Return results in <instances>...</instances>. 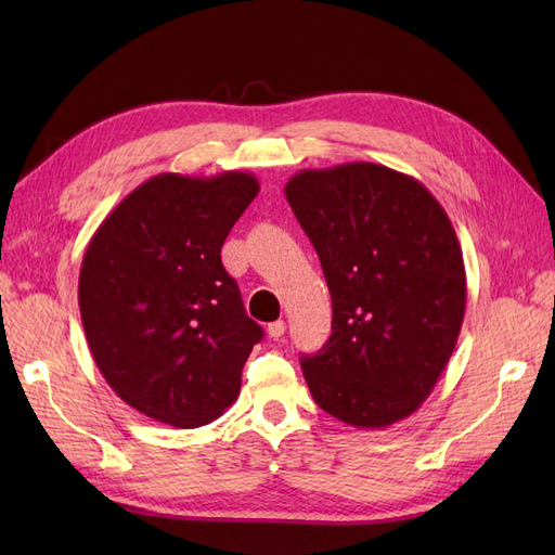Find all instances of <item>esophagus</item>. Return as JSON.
<instances>
[{"label":"esophagus","instance_id":"34e87169","mask_svg":"<svg viewBox=\"0 0 555 555\" xmlns=\"http://www.w3.org/2000/svg\"><path fill=\"white\" fill-rule=\"evenodd\" d=\"M284 331H287V324L282 322V319H278V322H273V324H268V338H273V340H280L282 335H284Z\"/></svg>","mask_w":555,"mask_h":555}]
</instances>
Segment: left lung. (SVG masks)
I'll return each mask as SVG.
<instances>
[{
	"instance_id": "obj_1",
	"label": "left lung",
	"mask_w": 555,
	"mask_h": 555,
	"mask_svg": "<svg viewBox=\"0 0 555 555\" xmlns=\"http://www.w3.org/2000/svg\"><path fill=\"white\" fill-rule=\"evenodd\" d=\"M333 300V333L304 357L314 402L354 428L414 414L447 367L467 282L456 231L412 176L373 162L298 171L284 184Z\"/></svg>"
}]
</instances>
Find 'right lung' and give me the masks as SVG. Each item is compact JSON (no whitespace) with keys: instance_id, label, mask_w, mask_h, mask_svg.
Returning a JSON list of instances; mask_svg holds the SVG:
<instances>
[{"instance_id":"obj_1","label":"right lung","mask_w":555,"mask_h":555,"mask_svg":"<svg viewBox=\"0 0 555 555\" xmlns=\"http://www.w3.org/2000/svg\"><path fill=\"white\" fill-rule=\"evenodd\" d=\"M259 192L243 171L159 173L99 224L86 247L78 306L92 359L127 405L198 428L222 416L263 331L222 266L231 227Z\"/></svg>"}]
</instances>
